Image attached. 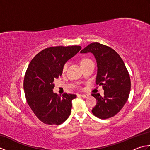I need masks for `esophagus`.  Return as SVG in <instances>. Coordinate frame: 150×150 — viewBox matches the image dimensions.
Listing matches in <instances>:
<instances>
[{
  "label": "esophagus",
  "mask_w": 150,
  "mask_h": 150,
  "mask_svg": "<svg viewBox=\"0 0 150 150\" xmlns=\"http://www.w3.org/2000/svg\"><path fill=\"white\" fill-rule=\"evenodd\" d=\"M81 96L84 98H87L89 97V95H88V94H81Z\"/></svg>",
  "instance_id": "34e87169"
}]
</instances>
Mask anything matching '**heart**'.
<instances>
[{"label": "heart", "instance_id": "obj_1", "mask_svg": "<svg viewBox=\"0 0 150 150\" xmlns=\"http://www.w3.org/2000/svg\"><path fill=\"white\" fill-rule=\"evenodd\" d=\"M90 60V59H82V60H81V64H83V63H84V62H87L88 60ZM67 66H68V64H65L64 65L63 68H62L63 71H64L66 69Z\"/></svg>", "mask_w": 150, "mask_h": 150}]
</instances>
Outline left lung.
Listing matches in <instances>:
<instances>
[{"label":"left lung","instance_id":"1","mask_svg":"<svg viewBox=\"0 0 150 150\" xmlns=\"http://www.w3.org/2000/svg\"><path fill=\"white\" fill-rule=\"evenodd\" d=\"M81 53H91L97 64L96 84L103 86L104 96L93 93L97 103L92 113L101 119L113 117L123 108L128 100L131 81L122 59L111 47L93 42L81 51Z\"/></svg>","mask_w":150,"mask_h":150}]
</instances>
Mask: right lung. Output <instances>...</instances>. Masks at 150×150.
<instances>
[{"instance_id":"right-lung-1","label":"right lung","mask_w":150,"mask_h":150,"mask_svg":"<svg viewBox=\"0 0 150 150\" xmlns=\"http://www.w3.org/2000/svg\"><path fill=\"white\" fill-rule=\"evenodd\" d=\"M80 46L50 47L34 57L28 66L24 80L27 103L41 122L59 125L71 113L74 94L53 93V82L62 75L65 63L75 56Z\"/></svg>"}]
</instances>
